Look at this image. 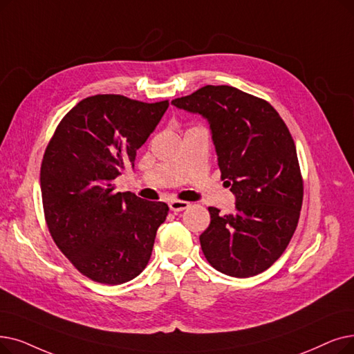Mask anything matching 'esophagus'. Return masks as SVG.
I'll list each match as a JSON object with an SVG mask.
<instances>
[{
	"label": "esophagus",
	"instance_id": "1",
	"mask_svg": "<svg viewBox=\"0 0 354 354\" xmlns=\"http://www.w3.org/2000/svg\"><path fill=\"white\" fill-rule=\"evenodd\" d=\"M169 208H171V211H174V212H179V211L189 208V203L179 201V199H174V201L169 203Z\"/></svg>",
	"mask_w": 354,
	"mask_h": 354
}]
</instances>
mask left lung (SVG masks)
I'll return each mask as SVG.
<instances>
[{
	"instance_id": "1",
	"label": "left lung",
	"mask_w": 354,
	"mask_h": 354,
	"mask_svg": "<svg viewBox=\"0 0 354 354\" xmlns=\"http://www.w3.org/2000/svg\"><path fill=\"white\" fill-rule=\"evenodd\" d=\"M209 122L221 179L236 195L234 214L209 207L199 236L208 263L249 278L278 260L294 236L304 180L294 139L273 106L234 86L205 85L172 101Z\"/></svg>"
}]
</instances>
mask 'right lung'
I'll return each instance as SVG.
<instances>
[{
    "mask_svg": "<svg viewBox=\"0 0 354 354\" xmlns=\"http://www.w3.org/2000/svg\"><path fill=\"white\" fill-rule=\"evenodd\" d=\"M169 101L142 102L98 94L60 120L44 150L40 188L44 220L59 250L86 278L105 285L134 279L147 266L165 203L115 192L114 179L134 166Z\"/></svg>",
    "mask_w": 354,
    "mask_h": 354,
    "instance_id": "obj_1",
    "label": "right lung"
}]
</instances>
